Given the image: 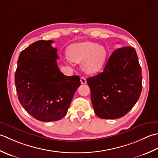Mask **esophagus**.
Returning <instances> with one entry per match:
<instances>
[{"mask_svg": "<svg viewBox=\"0 0 158 158\" xmlns=\"http://www.w3.org/2000/svg\"><path fill=\"white\" fill-rule=\"evenodd\" d=\"M80 82H81L82 84H84V85L86 83V80L85 77H81V78H80Z\"/></svg>", "mask_w": 158, "mask_h": 158, "instance_id": "obj_1", "label": "esophagus"}]
</instances>
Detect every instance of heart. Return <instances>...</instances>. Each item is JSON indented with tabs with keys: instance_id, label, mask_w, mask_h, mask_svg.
<instances>
[{
	"instance_id": "obj_1",
	"label": "heart",
	"mask_w": 158,
	"mask_h": 158,
	"mask_svg": "<svg viewBox=\"0 0 158 158\" xmlns=\"http://www.w3.org/2000/svg\"><path fill=\"white\" fill-rule=\"evenodd\" d=\"M67 61L82 63L86 73L93 74L101 71L106 63L107 52L104 47L92 42L73 44L67 50Z\"/></svg>"
}]
</instances>
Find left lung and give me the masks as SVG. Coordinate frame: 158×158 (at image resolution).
Instances as JSON below:
<instances>
[{"label": "left lung", "mask_w": 158, "mask_h": 158, "mask_svg": "<svg viewBox=\"0 0 158 158\" xmlns=\"http://www.w3.org/2000/svg\"><path fill=\"white\" fill-rule=\"evenodd\" d=\"M142 80L141 67L134 48L116 50L103 72L86 79L95 114L104 119L123 117L139 99Z\"/></svg>", "instance_id": "8db88e82"}]
</instances>
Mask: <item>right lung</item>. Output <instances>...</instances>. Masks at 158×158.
<instances>
[{"label": "right lung", "mask_w": 158, "mask_h": 158, "mask_svg": "<svg viewBox=\"0 0 158 158\" xmlns=\"http://www.w3.org/2000/svg\"><path fill=\"white\" fill-rule=\"evenodd\" d=\"M52 40H40L22 50L15 84L22 107L37 120L59 121L66 115L80 85L78 76H67L59 69Z\"/></svg>", "instance_id": "right-lung-1"}]
</instances>
